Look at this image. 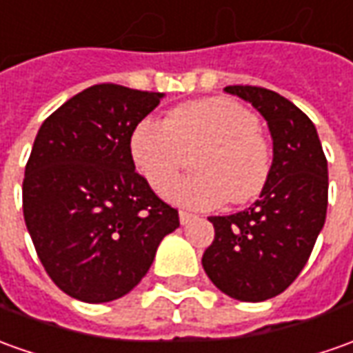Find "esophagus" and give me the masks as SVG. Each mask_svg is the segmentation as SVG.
<instances>
[{"label":"esophagus","mask_w":353,"mask_h":353,"mask_svg":"<svg viewBox=\"0 0 353 353\" xmlns=\"http://www.w3.org/2000/svg\"><path fill=\"white\" fill-rule=\"evenodd\" d=\"M195 218V214H191V212H187V210H179V222L185 226V224H189L191 220Z\"/></svg>","instance_id":"obj_1"}]
</instances>
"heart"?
<instances>
[{
	"mask_svg": "<svg viewBox=\"0 0 353 353\" xmlns=\"http://www.w3.org/2000/svg\"><path fill=\"white\" fill-rule=\"evenodd\" d=\"M195 158L199 174L177 177L164 195L189 208H214L224 199L245 203L267 183L272 164L270 145L257 117L230 98H203L174 108L166 119L146 117L133 131L131 154L139 172L160 191Z\"/></svg>",
	"mask_w": 353,
	"mask_h": 353,
	"instance_id": "heart-1",
	"label": "heart"
}]
</instances>
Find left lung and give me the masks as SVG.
Returning <instances> with one entry per match:
<instances>
[{
	"label": "left lung",
	"instance_id": "8db88e82",
	"mask_svg": "<svg viewBox=\"0 0 353 353\" xmlns=\"http://www.w3.org/2000/svg\"><path fill=\"white\" fill-rule=\"evenodd\" d=\"M224 90L251 102L267 119L274 157L251 207L208 218L214 241L203 268L220 292L255 303L282 294L307 263L327 218V158L313 121L288 98L261 86Z\"/></svg>",
	"mask_w": 353,
	"mask_h": 353
}]
</instances>
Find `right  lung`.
Masks as SVG:
<instances>
[{"label": "right lung", "instance_id": "add662e5", "mask_svg": "<svg viewBox=\"0 0 353 353\" xmlns=\"http://www.w3.org/2000/svg\"><path fill=\"white\" fill-rule=\"evenodd\" d=\"M164 98L102 83L38 129L23 179V214L48 276L67 296L104 303L129 294L179 226L135 172L131 135Z\"/></svg>", "mask_w": 353, "mask_h": 353}]
</instances>
